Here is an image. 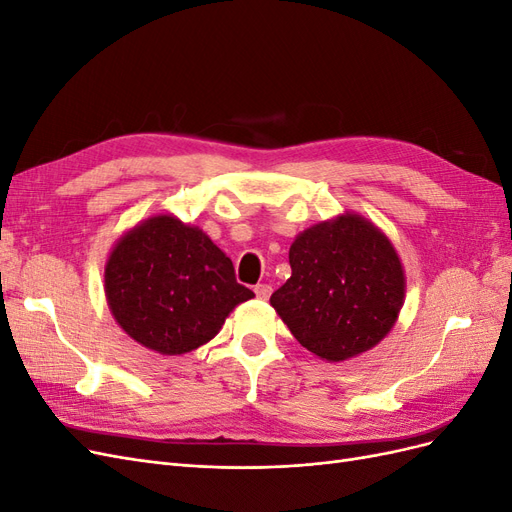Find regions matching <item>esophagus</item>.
I'll return each mask as SVG.
<instances>
[{
	"label": "esophagus",
	"instance_id": "esophagus-1",
	"mask_svg": "<svg viewBox=\"0 0 512 512\" xmlns=\"http://www.w3.org/2000/svg\"><path fill=\"white\" fill-rule=\"evenodd\" d=\"M254 292H256V297H258V299L267 301V299L271 297V286H269V284H258V286L254 288Z\"/></svg>",
	"mask_w": 512,
	"mask_h": 512
}]
</instances>
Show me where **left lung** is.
Segmentation results:
<instances>
[{
    "label": "left lung",
    "mask_w": 512,
    "mask_h": 512,
    "mask_svg": "<svg viewBox=\"0 0 512 512\" xmlns=\"http://www.w3.org/2000/svg\"><path fill=\"white\" fill-rule=\"evenodd\" d=\"M288 258L292 275L271 305L309 352L346 361L395 327L406 275L389 237L369 220L348 211L307 228Z\"/></svg>",
    "instance_id": "left-lung-1"
}]
</instances>
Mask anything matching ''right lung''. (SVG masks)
<instances>
[{
  "instance_id": "obj_1",
  "label": "right lung",
  "mask_w": 512,
  "mask_h": 512,
  "mask_svg": "<svg viewBox=\"0 0 512 512\" xmlns=\"http://www.w3.org/2000/svg\"><path fill=\"white\" fill-rule=\"evenodd\" d=\"M104 292L119 327L166 356L207 344L232 309L254 297L220 247L170 213L143 220L115 243Z\"/></svg>"
}]
</instances>
